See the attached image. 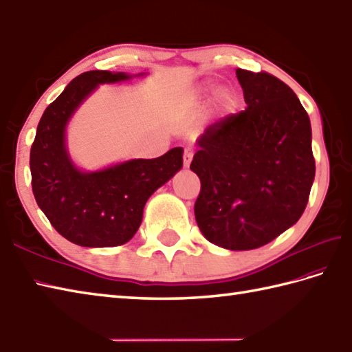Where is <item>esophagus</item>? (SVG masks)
<instances>
[{"label": "esophagus", "mask_w": 352, "mask_h": 352, "mask_svg": "<svg viewBox=\"0 0 352 352\" xmlns=\"http://www.w3.org/2000/svg\"><path fill=\"white\" fill-rule=\"evenodd\" d=\"M192 155H195V152H192V148L186 147V148L184 150V166H185V167L190 166V162H191V160H192Z\"/></svg>", "instance_id": "obj_1"}]
</instances>
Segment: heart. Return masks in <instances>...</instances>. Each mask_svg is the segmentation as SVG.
<instances>
[{
    "label": "heart",
    "mask_w": 352,
    "mask_h": 352,
    "mask_svg": "<svg viewBox=\"0 0 352 352\" xmlns=\"http://www.w3.org/2000/svg\"><path fill=\"white\" fill-rule=\"evenodd\" d=\"M223 98H225V100H228V97H223Z\"/></svg>",
    "instance_id": "1"
}]
</instances>
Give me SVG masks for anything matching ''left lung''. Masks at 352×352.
<instances>
[{
  "instance_id": "8db88e82",
  "label": "left lung",
  "mask_w": 352,
  "mask_h": 352,
  "mask_svg": "<svg viewBox=\"0 0 352 352\" xmlns=\"http://www.w3.org/2000/svg\"><path fill=\"white\" fill-rule=\"evenodd\" d=\"M248 107L205 129L190 168L200 179L195 216L231 250L267 245L302 216L316 173L308 113L290 86L236 68Z\"/></svg>"
}]
</instances>
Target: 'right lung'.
Listing matches in <instances>:
<instances>
[{
  "label": "right lung",
  "mask_w": 352,
  "mask_h": 352,
  "mask_svg": "<svg viewBox=\"0 0 352 352\" xmlns=\"http://www.w3.org/2000/svg\"><path fill=\"white\" fill-rule=\"evenodd\" d=\"M131 77L102 69L77 76L42 113L36 131L30 150L34 199L56 231L78 246L124 245L138 231L148 197L182 168V147L91 173L69 160L65 127L74 111L98 85Z\"/></svg>",
  "instance_id": "1"
}]
</instances>
